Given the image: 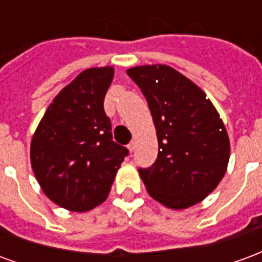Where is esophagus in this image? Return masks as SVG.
I'll return each instance as SVG.
<instances>
[{"label": "esophagus", "instance_id": "34e87169", "mask_svg": "<svg viewBox=\"0 0 262 262\" xmlns=\"http://www.w3.org/2000/svg\"><path fill=\"white\" fill-rule=\"evenodd\" d=\"M135 147H136V142H135V140L127 144V148H129V151H130V153L135 150Z\"/></svg>", "mask_w": 262, "mask_h": 262}]
</instances>
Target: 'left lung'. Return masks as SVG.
<instances>
[{
  "instance_id": "obj_1",
  "label": "left lung",
  "mask_w": 262,
  "mask_h": 262,
  "mask_svg": "<svg viewBox=\"0 0 262 262\" xmlns=\"http://www.w3.org/2000/svg\"><path fill=\"white\" fill-rule=\"evenodd\" d=\"M127 75L146 97L159 156L139 174L150 196L170 209L196 205L225 177L230 142L217 111L199 86L170 66H137Z\"/></svg>"
}]
</instances>
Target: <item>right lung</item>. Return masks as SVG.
I'll list each match as a JSON object with an SVG mask.
<instances>
[{
	"label": "right lung",
	"instance_id": "add662e5",
	"mask_svg": "<svg viewBox=\"0 0 262 262\" xmlns=\"http://www.w3.org/2000/svg\"><path fill=\"white\" fill-rule=\"evenodd\" d=\"M114 67L86 69L49 105L31 143V164L45 195L86 212L106 199L129 150L112 140L103 99Z\"/></svg>",
	"mask_w": 262,
	"mask_h": 262
}]
</instances>
